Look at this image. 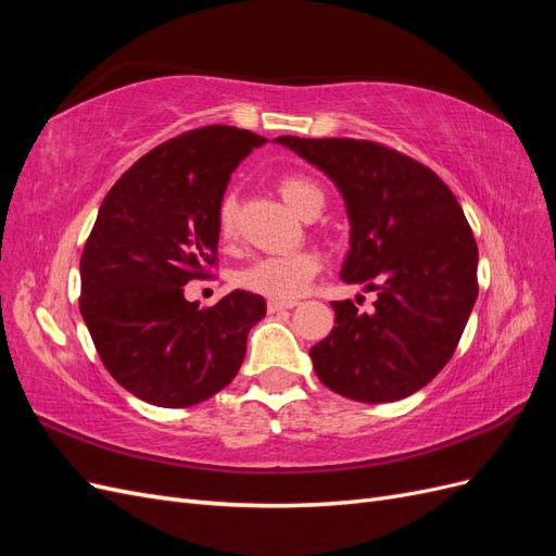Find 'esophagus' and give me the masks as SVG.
Segmentation results:
<instances>
[{
	"mask_svg": "<svg viewBox=\"0 0 556 556\" xmlns=\"http://www.w3.org/2000/svg\"><path fill=\"white\" fill-rule=\"evenodd\" d=\"M268 313H278V311H290L296 306V301H278V299H268Z\"/></svg>",
	"mask_w": 556,
	"mask_h": 556,
	"instance_id": "34e87169",
	"label": "esophagus"
}]
</instances>
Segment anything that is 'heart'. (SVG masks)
<instances>
[{
	"label": "heart",
	"mask_w": 556,
	"mask_h": 556,
	"mask_svg": "<svg viewBox=\"0 0 556 556\" xmlns=\"http://www.w3.org/2000/svg\"><path fill=\"white\" fill-rule=\"evenodd\" d=\"M278 190L282 199L288 201V206L301 217L308 215L313 208L325 206V192L306 176H282L278 180ZM217 231H220L223 241H233V237H237V199L231 194H227L220 201V208H217ZM319 268H323V257L313 250L266 255L241 268L237 282L248 292L278 301H292L308 290Z\"/></svg>",
	"instance_id": "heart-1"
}]
</instances>
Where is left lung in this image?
<instances>
[{"mask_svg":"<svg viewBox=\"0 0 556 556\" xmlns=\"http://www.w3.org/2000/svg\"><path fill=\"white\" fill-rule=\"evenodd\" d=\"M341 190L350 252L341 278L378 292L371 313L333 301L336 327L311 348L317 378L362 403H390L441 374L478 299V243L429 166L376 141L278 137Z\"/></svg>","mask_w":556,"mask_h":556,"instance_id":"1","label":"left lung"}]
</instances>
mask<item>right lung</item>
Listing matches in <instances>:
<instances>
[{"mask_svg":"<svg viewBox=\"0 0 556 556\" xmlns=\"http://www.w3.org/2000/svg\"><path fill=\"white\" fill-rule=\"evenodd\" d=\"M266 139L208 125L160 143L115 180L80 255V315L106 371L162 408H188L239 374L260 294L211 308L182 296L217 262V208L231 172Z\"/></svg>","mask_w":556,"mask_h":556,"instance_id":"1","label":"right lung"}]
</instances>
